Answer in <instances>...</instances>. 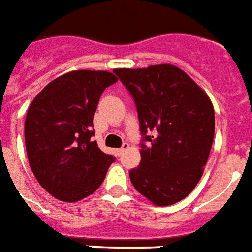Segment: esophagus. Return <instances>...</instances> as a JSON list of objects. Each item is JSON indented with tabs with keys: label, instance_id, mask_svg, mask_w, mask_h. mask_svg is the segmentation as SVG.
I'll list each match as a JSON object with an SVG mask.
<instances>
[{
	"label": "esophagus",
	"instance_id": "1",
	"mask_svg": "<svg viewBox=\"0 0 252 252\" xmlns=\"http://www.w3.org/2000/svg\"><path fill=\"white\" fill-rule=\"evenodd\" d=\"M126 149H129V144H128V142H124V144H123V146L116 150V153H118V155H122L123 153L126 150Z\"/></svg>",
	"mask_w": 252,
	"mask_h": 252
}]
</instances>
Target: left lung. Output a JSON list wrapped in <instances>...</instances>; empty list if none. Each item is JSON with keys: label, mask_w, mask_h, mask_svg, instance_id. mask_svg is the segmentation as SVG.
<instances>
[{"label": "left lung", "mask_w": 252, "mask_h": 252, "mask_svg": "<svg viewBox=\"0 0 252 252\" xmlns=\"http://www.w3.org/2000/svg\"><path fill=\"white\" fill-rule=\"evenodd\" d=\"M136 102L141 163L129 171L134 189L155 206L186 198L199 183L211 151L215 111L207 93L173 64L115 68Z\"/></svg>", "instance_id": "left-lung-1"}]
</instances>
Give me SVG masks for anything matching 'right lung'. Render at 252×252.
I'll return each instance as SVG.
<instances>
[{"label":"right lung","instance_id":"1","mask_svg":"<svg viewBox=\"0 0 252 252\" xmlns=\"http://www.w3.org/2000/svg\"><path fill=\"white\" fill-rule=\"evenodd\" d=\"M115 81L108 71H71L50 81L28 107V161L40 185L57 199L72 203L89 197L115 160L92 141L99 97Z\"/></svg>","mask_w":252,"mask_h":252}]
</instances>
